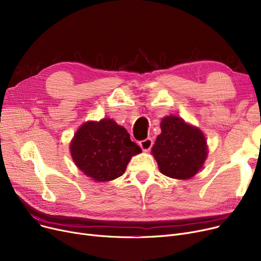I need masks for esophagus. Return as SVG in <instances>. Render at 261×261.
<instances>
[{
	"mask_svg": "<svg viewBox=\"0 0 261 261\" xmlns=\"http://www.w3.org/2000/svg\"><path fill=\"white\" fill-rule=\"evenodd\" d=\"M152 145H153V142L150 138H147L146 140H143L140 142V146L144 150V151H148V150H150V148L152 147Z\"/></svg>",
	"mask_w": 261,
	"mask_h": 261,
	"instance_id": "34e87169",
	"label": "esophagus"
}]
</instances>
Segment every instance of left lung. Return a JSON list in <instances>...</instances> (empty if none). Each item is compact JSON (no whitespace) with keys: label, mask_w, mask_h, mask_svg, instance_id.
<instances>
[{"label":"left lung","mask_w":261,"mask_h":261,"mask_svg":"<svg viewBox=\"0 0 261 261\" xmlns=\"http://www.w3.org/2000/svg\"><path fill=\"white\" fill-rule=\"evenodd\" d=\"M161 129L162 133L152 147L161 172L180 180L194 176L207 156L203 133L172 115L163 118Z\"/></svg>","instance_id":"obj_1"}]
</instances>
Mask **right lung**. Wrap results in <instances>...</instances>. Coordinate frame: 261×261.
<instances>
[{
	"instance_id": "add662e5",
	"label": "right lung",
	"mask_w": 261,
	"mask_h": 261,
	"mask_svg": "<svg viewBox=\"0 0 261 261\" xmlns=\"http://www.w3.org/2000/svg\"><path fill=\"white\" fill-rule=\"evenodd\" d=\"M141 151L140 146L131 142L126 129L109 118L82 125L71 144L77 167L98 182L122 175L132 155Z\"/></svg>"
}]
</instances>
